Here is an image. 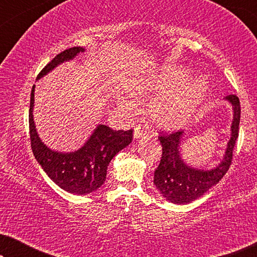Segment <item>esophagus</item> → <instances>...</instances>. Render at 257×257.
Listing matches in <instances>:
<instances>
[{
    "label": "esophagus",
    "instance_id": "esophagus-1",
    "mask_svg": "<svg viewBox=\"0 0 257 257\" xmlns=\"http://www.w3.org/2000/svg\"><path fill=\"white\" fill-rule=\"evenodd\" d=\"M146 136V133L140 130V127L138 126V127L135 128V135H133V137H135V139H139V138H144V137Z\"/></svg>",
    "mask_w": 257,
    "mask_h": 257
}]
</instances>
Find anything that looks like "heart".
<instances>
[{
    "label": "heart",
    "instance_id": "heart-1",
    "mask_svg": "<svg viewBox=\"0 0 257 257\" xmlns=\"http://www.w3.org/2000/svg\"><path fill=\"white\" fill-rule=\"evenodd\" d=\"M191 71L180 65H167L143 80L133 91L136 98L151 100L146 112L154 124L163 130L180 127L198 110L208 91L206 77L189 79ZM122 113H131L133 104L124 97L117 99Z\"/></svg>",
    "mask_w": 257,
    "mask_h": 257
}]
</instances>
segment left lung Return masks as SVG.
Returning <instances> with one entry per match:
<instances>
[{"instance_id":"1","label":"left lung","mask_w":257,"mask_h":257,"mask_svg":"<svg viewBox=\"0 0 257 257\" xmlns=\"http://www.w3.org/2000/svg\"><path fill=\"white\" fill-rule=\"evenodd\" d=\"M224 99L233 106V121L230 126V139L227 144L223 159L212 170H199L188 166L182 160L180 144L184 132L179 131L166 136H159L163 146V156L159 166L154 171V185L167 201L186 205L199 199L215 186L229 170L233 150L238 137L241 107L240 100L235 94H229Z\"/></svg>"}]
</instances>
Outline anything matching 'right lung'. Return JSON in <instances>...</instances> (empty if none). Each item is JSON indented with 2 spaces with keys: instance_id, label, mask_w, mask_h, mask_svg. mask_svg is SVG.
Segmentation results:
<instances>
[{
  "instance_id": "right-lung-1",
  "label": "right lung",
  "mask_w": 257,
  "mask_h": 257,
  "mask_svg": "<svg viewBox=\"0 0 257 257\" xmlns=\"http://www.w3.org/2000/svg\"><path fill=\"white\" fill-rule=\"evenodd\" d=\"M85 49L73 47L58 54L43 68L37 80L52 71L62 63L71 61ZM35 85L31 89L29 110V131L31 149L35 159L48 177L64 191L77 195H85L104 184L110 161L119 151L132 142V130L113 131L106 125H98L87 142L75 152H58L45 145L37 135L34 122Z\"/></svg>"
}]
</instances>
